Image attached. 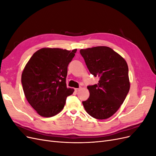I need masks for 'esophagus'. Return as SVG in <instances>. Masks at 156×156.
Instances as JSON below:
<instances>
[{"mask_svg": "<svg viewBox=\"0 0 156 156\" xmlns=\"http://www.w3.org/2000/svg\"><path fill=\"white\" fill-rule=\"evenodd\" d=\"M79 90H80V88H75V91L78 92V91H79Z\"/></svg>", "mask_w": 156, "mask_h": 156, "instance_id": "34e87169", "label": "esophagus"}]
</instances>
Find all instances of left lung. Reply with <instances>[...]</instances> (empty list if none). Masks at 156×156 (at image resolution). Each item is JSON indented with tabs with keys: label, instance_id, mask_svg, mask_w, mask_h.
Segmentation results:
<instances>
[{
	"label": "left lung",
	"instance_id": "obj_1",
	"mask_svg": "<svg viewBox=\"0 0 156 156\" xmlns=\"http://www.w3.org/2000/svg\"><path fill=\"white\" fill-rule=\"evenodd\" d=\"M90 73L100 78L98 83L87 88L90 96L83 101L88 115L107 119L119 110L130 88L126 60L111 48L97 46L80 50Z\"/></svg>",
	"mask_w": 156,
	"mask_h": 156
}]
</instances>
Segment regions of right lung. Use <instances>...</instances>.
<instances>
[{"mask_svg":"<svg viewBox=\"0 0 156 156\" xmlns=\"http://www.w3.org/2000/svg\"><path fill=\"white\" fill-rule=\"evenodd\" d=\"M77 49L72 51L44 48L33 54L21 75L23 91L28 102L39 115L55 116L62 111L68 96L74 92L67 88L68 66Z\"/></svg>","mask_w":156,"mask_h":156,"instance_id":"1","label":"right lung"}]
</instances>
